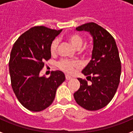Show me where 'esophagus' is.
Wrapping results in <instances>:
<instances>
[{"label": "esophagus", "mask_w": 133, "mask_h": 133, "mask_svg": "<svg viewBox=\"0 0 133 133\" xmlns=\"http://www.w3.org/2000/svg\"><path fill=\"white\" fill-rule=\"evenodd\" d=\"M72 78V77H70V76H69V75H66V80H70Z\"/></svg>", "instance_id": "1"}]
</instances>
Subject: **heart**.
<instances>
[{
	"instance_id": "1",
	"label": "heart",
	"mask_w": 133,
	"mask_h": 133,
	"mask_svg": "<svg viewBox=\"0 0 133 133\" xmlns=\"http://www.w3.org/2000/svg\"><path fill=\"white\" fill-rule=\"evenodd\" d=\"M66 40L73 46L76 49H80L83 44V38L77 33H70L66 36ZM58 46V41L53 40L50 45V51L51 54H55L56 51ZM81 52H84V50H80ZM58 67L66 73L71 74L75 69L78 66V64L75 61H68V60H61L58 63Z\"/></svg>"
}]
</instances>
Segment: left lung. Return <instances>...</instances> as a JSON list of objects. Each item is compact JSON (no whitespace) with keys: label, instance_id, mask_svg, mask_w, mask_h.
Here are the masks:
<instances>
[{"label":"left lung","instance_id":"8db88e82","mask_svg":"<svg viewBox=\"0 0 133 133\" xmlns=\"http://www.w3.org/2000/svg\"><path fill=\"white\" fill-rule=\"evenodd\" d=\"M76 30L89 32L93 39V49L90 63L82 71L91 84L78 78L81 85L74 98L84 109L97 110L110 103L119 84L121 63L118 50L112 35L96 23H86Z\"/></svg>","mask_w":133,"mask_h":133}]
</instances>
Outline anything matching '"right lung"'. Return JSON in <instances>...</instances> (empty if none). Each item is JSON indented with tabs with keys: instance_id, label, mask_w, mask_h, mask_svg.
Wrapping results in <instances>:
<instances>
[{
	"instance_id": "obj_1",
	"label": "right lung",
	"mask_w": 133,
	"mask_h": 133,
	"mask_svg": "<svg viewBox=\"0 0 133 133\" xmlns=\"http://www.w3.org/2000/svg\"><path fill=\"white\" fill-rule=\"evenodd\" d=\"M62 31L40 26L21 35L14 44L9 61L11 86L20 103L28 110L39 112L49 107L56 89L65 81L62 71H52L49 78L40 76L44 61L51 57L50 45Z\"/></svg>"
}]
</instances>
